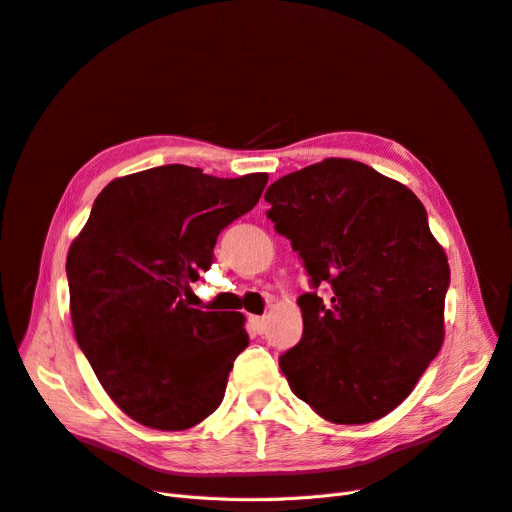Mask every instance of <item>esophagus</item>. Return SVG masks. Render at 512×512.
Listing matches in <instances>:
<instances>
[{
  "label": "esophagus",
  "mask_w": 512,
  "mask_h": 512,
  "mask_svg": "<svg viewBox=\"0 0 512 512\" xmlns=\"http://www.w3.org/2000/svg\"><path fill=\"white\" fill-rule=\"evenodd\" d=\"M250 321H252V325H254V332H256V334H264V330H267V319H264V317L252 315Z\"/></svg>",
  "instance_id": "34e87169"
}]
</instances>
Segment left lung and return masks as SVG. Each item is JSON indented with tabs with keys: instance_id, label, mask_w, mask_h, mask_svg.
<instances>
[{
	"instance_id": "1",
	"label": "left lung",
	"mask_w": 512,
	"mask_h": 512,
	"mask_svg": "<svg viewBox=\"0 0 512 512\" xmlns=\"http://www.w3.org/2000/svg\"><path fill=\"white\" fill-rule=\"evenodd\" d=\"M264 199L315 290L298 298L300 342L279 357L294 395L336 424L393 412L443 344L449 264L422 201L353 159L283 176Z\"/></svg>"
}]
</instances>
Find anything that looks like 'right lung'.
<instances>
[{"mask_svg": "<svg viewBox=\"0 0 512 512\" xmlns=\"http://www.w3.org/2000/svg\"><path fill=\"white\" fill-rule=\"evenodd\" d=\"M267 180L170 163L96 197L67 256L71 319L102 388L132 420L185 431L220 405L250 344L245 319L191 309L182 292L212 267L220 231L256 206Z\"/></svg>", "mask_w": 512, "mask_h": 512, "instance_id": "1", "label": "right lung"}]
</instances>
